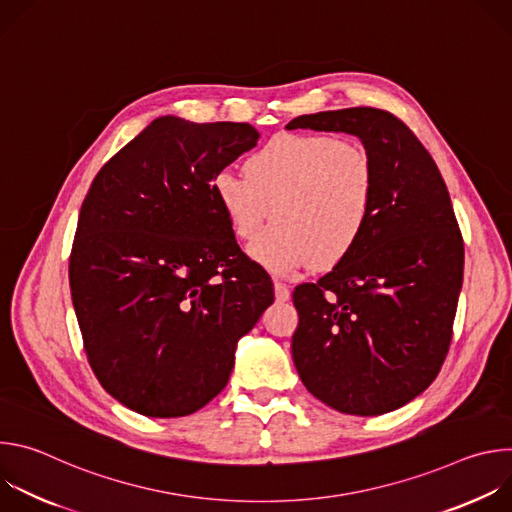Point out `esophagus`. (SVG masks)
<instances>
[{
    "label": "esophagus",
    "instance_id": "esophagus-1",
    "mask_svg": "<svg viewBox=\"0 0 512 512\" xmlns=\"http://www.w3.org/2000/svg\"><path fill=\"white\" fill-rule=\"evenodd\" d=\"M273 287H275V300H277V302H287V300H289V294H291V291H289V287H287L285 283L275 281V283H273Z\"/></svg>",
    "mask_w": 512,
    "mask_h": 512
}]
</instances>
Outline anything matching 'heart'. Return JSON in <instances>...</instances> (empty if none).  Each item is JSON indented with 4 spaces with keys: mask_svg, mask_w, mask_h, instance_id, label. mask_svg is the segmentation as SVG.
Segmentation results:
<instances>
[{
    "mask_svg": "<svg viewBox=\"0 0 512 512\" xmlns=\"http://www.w3.org/2000/svg\"><path fill=\"white\" fill-rule=\"evenodd\" d=\"M212 194L239 241H249L269 214L275 218L249 249L263 267L332 269L371 229L377 170L358 141L279 133L247 158L245 174L216 172Z\"/></svg>",
    "mask_w": 512,
    "mask_h": 512,
    "instance_id": "obj_1",
    "label": "heart"
}]
</instances>
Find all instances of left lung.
Here are the masks:
<instances>
[{
	"label": "left lung",
	"instance_id": "left-lung-1",
	"mask_svg": "<svg viewBox=\"0 0 512 512\" xmlns=\"http://www.w3.org/2000/svg\"><path fill=\"white\" fill-rule=\"evenodd\" d=\"M285 127L356 135L377 170L369 233L330 273L294 289L298 375L340 413L395 411L433 383L454 334L464 241L446 182L389 111H322Z\"/></svg>",
	"mask_w": 512,
	"mask_h": 512
}]
</instances>
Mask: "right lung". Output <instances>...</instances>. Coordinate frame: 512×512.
<instances>
[{"mask_svg": "<svg viewBox=\"0 0 512 512\" xmlns=\"http://www.w3.org/2000/svg\"><path fill=\"white\" fill-rule=\"evenodd\" d=\"M249 123L160 117L95 176L68 281L103 389L148 417H182L221 393L235 348L273 304L267 271L229 231L216 172L255 148Z\"/></svg>", "mask_w": 512, "mask_h": 512, "instance_id": "1", "label": "right lung"}]
</instances>
